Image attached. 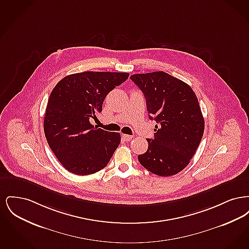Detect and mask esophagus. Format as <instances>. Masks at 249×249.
I'll return each instance as SVG.
<instances>
[{
    "label": "esophagus",
    "instance_id": "obj_1",
    "mask_svg": "<svg viewBox=\"0 0 249 249\" xmlns=\"http://www.w3.org/2000/svg\"><path fill=\"white\" fill-rule=\"evenodd\" d=\"M122 138L125 140V141H130L132 139V136L131 135H128V134H122Z\"/></svg>",
    "mask_w": 249,
    "mask_h": 249
}]
</instances>
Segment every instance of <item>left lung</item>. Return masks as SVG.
Returning a JSON list of instances; mask_svg holds the SVG:
<instances>
[{
  "label": "left lung",
  "instance_id": "left-lung-1",
  "mask_svg": "<svg viewBox=\"0 0 249 249\" xmlns=\"http://www.w3.org/2000/svg\"><path fill=\"white\" fill-rule=\"evenodd\" d=\"M130 79L143 93L149 119L158 123L138 160L157 176H175L190 163L202 138L204 119L197 96L165 71L135 73Z\"/></svg>",
  "mask_w": 249,
  "mask_h": 249
}]
</instances>
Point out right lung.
Wrapping results in <instances>:
<instances>
[{"label": "right lung", "instance_id": "add662e5", "mask_svg": "<svg viewBox=\"0 0 249 249\" xmlns=\"http://www.w3.org/2000/svg\"><path fill=\"white\" fill-rule=\"evenodd\" d=\"M128 72L83 71L62 78L51 91L44 119L49 147L74 175L104 169L120 143V134L90 124L107 95L125 82Z\"/></svg>", "mask_w": 249, "mask_h": 249}]
</instances>
